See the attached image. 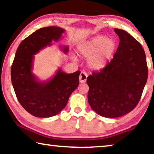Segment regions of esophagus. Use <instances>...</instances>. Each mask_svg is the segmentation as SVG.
<instances>
[{
  "mask_svg": "<svg viewBox=\"0 0 154 154\" xmlns=\"http://www.w3.org/2000/svg\"><path fill=\"white\" fill-rule=\"evenodd\" d=\"M87 74L85 72H83L82 71L80 73L79 75V82L83 83H85L86 82V80H87Z\"/></svg>",
  "mask_w": 154,
  "mask_h": 154,
  "instance_id": "esophagus-1",
  "label": "esophagus"
}]
</instances>
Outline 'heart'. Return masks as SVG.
Here are the masks:
<instances>
[{"label":"heart","mask_w":154,"mask_h":154,"mask_svg":"<svg viewBox=\"0 0 154 154\" xmlns=\"http://www.w3.org/2000/svg\"><path fill=\"white\" fill-rule=\"evenodd\" d=\"M117 49V42L113 38L96 36L86 42L81 43L77 51L81 56L88 58V66L93 71L103 69L113 58ZM73 60L76 57L72 56Z\"/></svg>","instance_id":"1"}]
</instances>
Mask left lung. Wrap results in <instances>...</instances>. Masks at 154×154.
I'll return each mask as SVG.
<instances>
[{"instance_id": "1", "label": "left lung", "mask_w": 154, "mask_h": 154, "mask_svg": "<svg viewBox=\"0 0 154 154\" xmlns=\"http://www.w3.org/2000/svg\"><path fill=\"white\" fill-rule=\"evenodd\" d=\"M113 58L99 72L88 77V100L96 113L105 118L124 116L136 107L148 77L146 56L140 43L124 30Z\"/></svg>"}]
</instances>
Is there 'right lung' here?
<instances>
[{
	"instance_id": "add662e5",
	"label": "right lung",
	"mask_w": 154,
	"mask_h": 154,
	"mask_svg": "<svg viewBox=\"0 0 154 154\" xmlns=\"http://www.w3.org/2000/svg\"><path fill=\"white\" fill-rule=\"evenodd\" d=\"M64 29L57 26L40 28L20 44L11 70L13 87L25 110L37 118H49L59 113L79 85L80 71L67 74L59 68L54 76L40 81L32 72L35 54L60 39ZM66 54L67 46H62Z\"/></svg>"
}]
</instances>
